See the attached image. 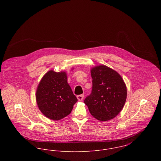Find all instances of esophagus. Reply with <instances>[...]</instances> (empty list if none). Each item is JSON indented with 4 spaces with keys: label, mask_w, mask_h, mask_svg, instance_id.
<instances>
[{
    "label": "esophagus",
    "mask_w": 161,
    "mask_h": 161,
    "mask_svg": "<svg viewBox=\"0 0 161 161\" xmlns=\"http://www.w3.org/2000/svg\"><path fill=\"white\" fill-rule=\"evenodd\" d=\"M84 94H81V95H79L77 96V98L78 99L79 101H81L82 100V99L84 98Z\"/></svg>",
    "instance_id": "34e87169"
}]
</instances>
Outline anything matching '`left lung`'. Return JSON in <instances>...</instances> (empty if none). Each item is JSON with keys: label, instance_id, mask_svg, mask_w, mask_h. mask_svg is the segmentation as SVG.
<instances>
[{"label": "left lung", "instance_id": "obj_1", "mask_svg": "<svg viewBox=\"0 0 161 161\" xmlns=\"http://www.w3.org/2000/svg\"><path fill=\"white\" fill-rule=\"evenodd\" d=\"M91 76L92 91L84 102L96 119L102 121L112 119L125 103L126 85L118 73L106 66L93 68Z\"/></svg>", "mask_w": 161, "mask_h": 161}]
</instances>
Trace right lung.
<instances>
[{
  "instance_id": "1",
  "label": "right lung",
  "mask_w": 161,
  "mask_h": 161,
  "mask_svg": "<svg viewBox=\"0 0 161 161\" xmlns=\"http://www.w3.org/2000/svg\"><path fill=\"white\" fill-rule=\"evenodd\" d=\"M39 109L47 118L59 120L69 115L77 102L68 84L65 72L49 70L40 81L36 93Z\"/></svg>"
}]
</instances>
